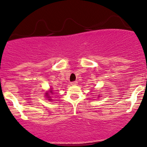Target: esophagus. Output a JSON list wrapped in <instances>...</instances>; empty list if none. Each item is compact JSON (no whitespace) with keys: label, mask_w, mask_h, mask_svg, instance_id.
<instances>
[{"label":"esophagus","mask_w":147,"mask_h":147,"mask_svg":"<svg viewBox=\"0 0 147 147\" xmlns=\"http://www.w3.org/2000/svg\"><path fill=\"white\" fill-rule=\"evenodd\" d=\"M77 84H78V82H77V81H74V82H71V85H76Z\"/></svg>","instance_id":"1"}]
</instances>
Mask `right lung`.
Instances as JSON below:
<instances>
[{
  "label": "right lung",
  "mask_w": 147,
  "mask_h": 147,
  "mask_svg": "<svg viewBox=\"0 0 147 147\" xmlns=\"http://www.w3.org/2000/svg\"><path fill=\"white\" fill-rule=\"evenodd\" d=\"M47 98H50V97H49V95H48V93H47ZM49 100H51V99H49Z\"/></svg>",
  "instance_id": "right-lung-1"
}]
</instances>
